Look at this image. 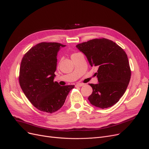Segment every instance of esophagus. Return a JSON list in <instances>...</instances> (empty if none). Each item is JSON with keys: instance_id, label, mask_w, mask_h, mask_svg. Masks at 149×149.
I'll return each mask as SVG.
<instances>
[{"instance_id": "esophagus-1", "label": "esophagus", "mask_w": 149, "mask_h": 149, "mask_svg": "<svg viewBox=\"0 0 149 149\" xmlns=\"http://www.w3.org/2000/svg\"><path fill=\"white\" fill-rule=\"evenodd\" d=\"M84 85V84L83 83H77L76 84V86H78V87H81V86H83Z\"/></svg>"}]
</instances>
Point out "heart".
Returning a JSON list of instances; mask_svg holds the SVG:
<instances>
[{
  "instance_id": "b5f03b06",
  "label": "heart",
  "mask_w": 149,
  "mask_h": 149,
  "mask_svg": "<svg viewBox=\"0 0 149 149\" xmlns=\"http://www.w3.org/2000/svg\"><path fill=\"white\" fill-rule=\"evenodd\" d=\"M78 53H74V54H72V55H71V57H72L73 56H74V55H75L76 54H77Z\"/></svg>"
}]
</instances>
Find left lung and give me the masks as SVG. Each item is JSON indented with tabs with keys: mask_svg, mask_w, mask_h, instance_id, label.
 <instances>
[{
	"mask_svg": "<svg viewBox=\"0 0 149 149\" xmlns=\"http://www.w3.org/2000/svg\"><path fill=\"white\" fill-rule=\"evenodd\" d=\"M76 47L86 56L97 84H89L93 91L88 97L91 104L100 108L111 107L124 95L130 82L131 70L128 57L120 46L105 38L94 39L77 44Z\"/></svg>",
	"mask_w": 149,
	"mask_h": 149,
	"instance_id": "1",
	"label": "left lung"
}]
</instances>
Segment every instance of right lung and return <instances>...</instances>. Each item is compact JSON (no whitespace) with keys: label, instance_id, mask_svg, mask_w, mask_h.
Returning <instances> with one entry per match:
<instances>
[{"label":"right lung","instance_id":"1","mask_svg":"<svg viewBox=\"0 0 149 149\" xmlns=\"http://www.w3.org/2000/svg\"><path fill=\"white\" fill-rule=\"evenodd\" d=\"M57 42H41L31 47L22 60L19 84L25 96L41 111L52 113L60 109L74 85L60 86L54 81L57 54L61 47Z\"/></svg>","mask_w":149,"mask_h":149}]
</instances>
